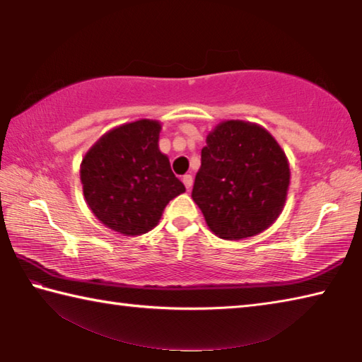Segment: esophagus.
I'll return each instance as SVG.
<instances>
[{"mask_svg":"<svg viewBox=\"0 0 362 362\" xmlns=\"http://www.w3.org/2000/svg\"><path fill=\"white\" fill-rule=\"evenodd\" d=\"M182 182H183V185L187 187V189H189L193 187V175L192 174H185L182 177Z\"/></svg>","mask_w":362,"mask_h":362,"instance_id":"1","label":"esophagus"}]
</instances>
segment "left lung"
<instances>
[{"label": "left lung", "mask_w": 362, "mask_h": 362, "mask_svg": "<svg viewBox=\"0 0 362 362\" xmlns=\"http://www.w3.org/2000/svg\"><path fill=\"white\" fill-rule=\"evenodd\" d=\"M291 183L284 150L255 122L222 121L207 134L192 198L214 235L238 241L283 212Z\"/></svg>", "instance_id": "obj_1"}]
</instances>
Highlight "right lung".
I'll return each mask as SVG.
<instances>
[{
  "label": "right lung",
  "instance_id": "obj_1",
  "mask_svg": "<svg viewBox=\"0 0 362 362\" xmlns=\"http://www.w3.org/2000/svg\"><path fill=\"white\" fill-rule=\"evenodd\" d=\"M161 122L137 119L103 134L79 168L84 199L97 220L124 236L155 228L170 199L185 192L159 150Z\"/></svg>",
  "mask_w": 362,
  "mask_h": 362
}]
</instances>
